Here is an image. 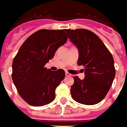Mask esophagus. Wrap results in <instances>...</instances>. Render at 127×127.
Here are the masks:
<instances>
[{"label": "esophagus", "instance_id": "1", "mask_svg": "<svg viewBox=\"0 0 127 127\" xmlns=\"http://www.w3.org/2000/svg\"><path fill=\"white\" fill-rule=\"evenodd\" d=\"M65 76H71V74H70L69 72H65Z\"/></svg>", "mask_w": 127, "mask_h": 127}]
</instances>
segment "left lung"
Listing matches in <instances>:
<instances>
[{"label": "left lung", "mask_w": 127, "mask_h": 127, "mask_svg": "<svg viewBox=\"0 0 127 127\" xmlns=\"http://www.w3.org/2000/svg\"><path fill=\"white\" fill-rule=\"evenodd\" d=\"M78 49V65L85 67V77H74L70 93L73 99L85 105H95L110 90L116 74L114 59L101 40L86 29L65 30Z\"/></svg>", "instance_id": "left-lung-1"}]
</instances>
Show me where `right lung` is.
Returning <instances> with one entry per match:
<instances>
[{"label":"right lung","mask_w":127,"mask_h":127,"mask_svg":"<svg viewBox=\"0 0 127 127\" xmlns=\"http://www.w3.org/2000/svg\"><path fill=\"white\" fill-rule=\"evenodd\" d=\"M67 40L64 30H40L25 40L14 57L12 79L19 95L30 105L42 106L55 99L65 72L51 71L44 65Z\"/></svg>","instance_id":"right-lung-1"}]
</instances>
